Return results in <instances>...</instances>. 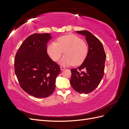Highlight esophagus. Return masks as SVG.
<instances>
[{"label": "esophagus", "mask_w": 129, "mask_h": 129, "mask_svg": "<svg viewBox=\"0 0 129 129\" xmlns=\"http://www.w3.org/2000/svg\"><path fill=\"white\" fill-rule=\"evenodd\" d=\"M60 69H61V71H63V70L65 69V68H64V67H62V66H61V67H60Z\"/></svg>", "instance_id": "esophagus-1"}]
</instances>
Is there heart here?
Wrapping results in <instances>:
<instances>
[{"mask_svg": "<svg viewBox=\"0 0 129 129\" xmlns=\"http://www.w3.org/2000/svg\"><path fill=\"white\" fill-rule=\"evenodd\" d=\"M63 52L65 55L60 61L61 64L79 65L86 57L88 47L80 38L73 34L60 37L57 39V42L52 41L47 47V54L54 61L59 59Z\"/></svg>", "mask_w": 129, "mask_h": 129, "instance_id": "heart-1", "label": "heart"}]
</instances>
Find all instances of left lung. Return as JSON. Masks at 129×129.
Returning <instances> with one entry per match:
<instances>
[{
  "instance_id": "8db88e82",
  "label": "left lung",
  "mask_w": 129,
  "mask_h": 129,
  "mask_svg": "<svg viewBox=\"0 0 129 129\" xmlns=\"http://www.w3.org/2000/svg\"><path fill=\"white\" fill-rule=\"evenodd\" d=\"M76 32L85 37L88 52L82 64L71 69L70 82L76 91L87 94L98 87L103 78L106 55L102 42L92 33L88 30Z\"/></svg>"
}]
</instances>
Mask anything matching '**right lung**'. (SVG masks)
<instances>
[{"mask_svg": "<svg viewBox=\"0 0 129 129\" xmlns=\"http://www.w3.org/2000/svg\"><path fill=\"white\" fill-rule=\"evenodd\" d=\"M52 38L49 33H34L27 38L15 57L14 71L19 84L37 98L49 96L55 88L60 68L47 53V45Z\"/></svg>", "mask_w": 129, "mask_h": 129, "instance_id": "obj_1", "label": "right lung"}]
</instances>
